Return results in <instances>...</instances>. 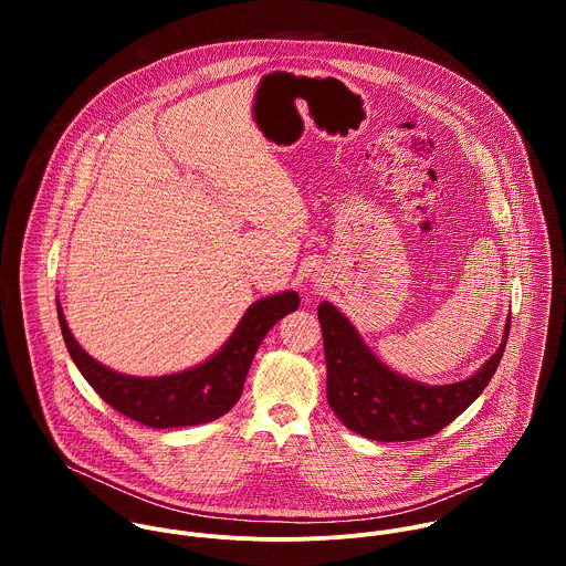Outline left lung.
Returning a JSON list of instances; mask_svg holds the SVG:
<instances>
[{
  "mask_svg": "<svg viewBox=\"0 0 566 566\" xmlns=\"http://www.w3.org/2000/svg\"><path fill=\"white\" fill-rule=\"evenodd\" d=\"M327 358V398L336 417L374 441H415L441 432L486 389L504 356V340L472 378L428 387L387 369L360 340L349 319L329 302L317 306Z\"/></svg>",
  "mask_w": 566,
  "mask_h": 566,
  "instance_id": "left-lung-1",
  "label": "left lung"
}]
</instances>
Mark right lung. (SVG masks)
Instances as JSON below:
<instances>
[{"instance_id":"add662e5","label":"right lung","mask_w":566,"mask_h":566,"mask_svg":"<svg viewBox=\"0 0 566 566\" xmlns=\"http://www.w3.org/2000/svg\"><path fill=\"white\" fill-rule=\"evenodd\" d=\"M297 304L295 291L255 302L241 317L230 340L210 360L188 371L158 378H136L107 369L73 340L60 304L57 319L73 363L101 398L127 419L164 430L199 426L223 417L244 389L260 343L275 322L295 311Z\"/></svg>"}]
</instances>
